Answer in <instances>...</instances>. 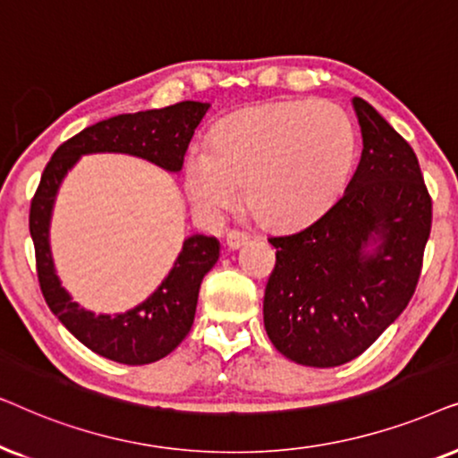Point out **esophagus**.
I'll use <instances>...</instances> for the list:
<instances>
[{"instance_id":"esophagus-1","label":"esophagus","mask_w":458,"mask_h":458,"mask_svg":"<svg viewBox=\"0 0 458 458\" xmlns=\"http://www.w3.org/2000/svg\"><path fill=\"white\" fill-rule=\"evenodd\" d=\"M247 241L249 236L245 233H241V230H230V233L225 234V245H228V249H233V251L241 249Z\"/></svg>"}]
</instances>
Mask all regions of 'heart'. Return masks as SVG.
Returning a JSON list of instances; mask_svg holds the SVG:
<instances>
[{
	"label": "heart",
	"instance_id": "obj_1",
	"mask_svg": "<svg viewBox=\"0 0 458 458\" xmlns=\"http://www.w3.org/2000/svg\"><path fill=\"white\" fill-rule=\"evenodd\" d=\"M356 131L344 108L283 100L236 113L211 136L209 152L186 158L184 186L200 211L236 205L267 228H300L335 205L350 180Z\"/></svg>",
	"mask_w": 458,
	"mask_h": 458
}]
</instances>
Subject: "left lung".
<instances>
[{"instance_id":"left-lung-1","label":"left lung","mask_w":458,"mask_h":458,"mask_svg":"<svg viewBox=\"0 0 458 458\" xmlns=\"http://www.w3.org/2000/svg\"><path fill=\"white\" fill-rule=\"evenodd\" d=\"M362 157L344 197L308 228L272 236L276 266L264 327L289 360L358 358L404 312L431 230V197L411 144L362 98L352 100Z\"/></svg>"}]
</instances>
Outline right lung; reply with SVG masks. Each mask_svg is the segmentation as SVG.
<instances>
[{"label": "right lung", "instance_id": "obj_1", "mask_svg": "<svg viewBox=\"0 0 458 458\" xmlns=\"http://www.w3.org/2000/svg\"><path fill=\"white\" fill-rule=\"evenodd\" d=\"M207 111V102L184 100L155 111L117 114L60 144L44 169L29 213L41 293L54 316L98 356L138 367L172 353L191 333L200 283L216 266L219 241L205 234L188 236L165 280L142 303L121 314H94L72 301L54 267L50 224L60 184L79 158L94 152L140 157L180 174L188 144Z\"/></svg>", "mask_w": 458, "mask_h": 458}]
</instances>
